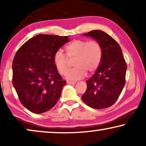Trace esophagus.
<instances>
[{"mask_svg":"<svg viewBox=\"0 0 146 146\" xmlns=\"http://www.w3.org/2000/svg\"><path fill=\"white\" fill-rule=\"evenodd\" d=\"M67 84H76V82H75L67 81Z\"/></svg>","mask_w":146,"mask_h":146,"instance_id":"obj_1","label":"esophagus"}]
</instances>
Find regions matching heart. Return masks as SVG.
Masks as SVG:
<instances>
[{
  "label": "heart",
  "instance_id": "b5f03b06",
  "mask_svg": "<svg viewBox=\"0 0 146 146\" xmlns=\"http://www.w3.org/2000/svg\"><path fill=\"white\" fill-rule=\"evenodd\" d=\"M65 50L66 56L61 50L56 52L53 61L58 72L64 75L69 68L68 59H74L73 64L76 67L66 74L68 78L72 80L82 78L87 71L96 70L102 58V47L97 40H74L66 45Z\"/></svg>",
  "mask_w": 146,
  "mask_h": 146
}]
</instances>
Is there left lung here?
<instances>
[{
  "label": "left lung",
  "mask_w": 146,
  "mask_h": 146,
  "mask_svg": "<svg viewBox=\"0 0 146 146\" xmlns=\"http://www.w3.org/2000/svg\"><path fill=\"white\" fill-rule=\"evenodd\" d=\"M84 35L100 43L102 58L96 72L86 81L87 89L82 100L92 108H106L116 102L124 86L126 62L118 43L107 33L95 30Z\"/></svg>",
  "instance_id": "obj_1"
}]
</instances>
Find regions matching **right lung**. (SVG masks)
Wrapping results in <instances>:
<instances>
[{"instance_id":"1","label":"right lung","mask_w":146,"mask_h":146,"mask_svg":"<svg viewBox=\"0 0 146 146\" xmlns=\"http://www.w3.org/2000/svg\"><path fill=\"white\" fill-rule=\"evenodd\" d=\"M70 40L68 36L38 35L18 50L13 62V84L22 104L35 113L54 106L66 81L59 74L53 57Z\"/></svg>"}]
</instances>
